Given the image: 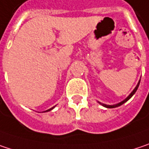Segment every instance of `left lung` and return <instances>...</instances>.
<instances>
[{"instance_id": "1", "label": "left lung", "mask_w": 149, "mask_h": 149, "mask_svg": "<svg viewBox=\"0 0 149 149\" xmlns=\"http://www.w3.org/2000/svg\"><path fill=\"white\" fill-rule=\"evenodd\" d=\"M139 84H140V80H139V82H138L137 86H136L135 87V89H134V90L132 91V93H131V94H130V95H129V96H128V97H126V98H125V99L124 101L121 102H120V103H118V104H115V105H106V104H102V103H101V104H102V106H104V107H106V108H109V109H113V108H116V107H119V106L122 105L123 103H125V102L128 101V100H129V99H130V98H131V97H132L133 95L135 94V92L136 91V90H137V88H138V86H139Z\"/></svg>"}]
</instances>
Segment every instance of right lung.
<instances>
[{"label": "right lung", "mask_w": 149, "mask_h": 149, "mask_svg": "<svg viewBox=\"0 0 149 149\" xmlns=\"http://www.w3.org/2000/svg\"><path fill=\"white\" fill-rule=\"evenodd\" d=\"M53 108H54V107H52V108H51V109H48V110H47V111H45V112H47V111H50V110H52V109H53Z\"/></svg>", "instance_id": "1"}]
</instances>
